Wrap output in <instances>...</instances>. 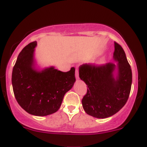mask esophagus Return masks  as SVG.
Masks as SVG:
<instances>
[{
  "label": "esophagus",
  "instance_id": "esophagus-1",
  "mask_svg": "<svg viewBox=\"0 0 147 147\" xmlns=\"http://www.w3.org/2000/svg\"><path fill=\"white\" fill-rule=\"evenodd\" d=\"M75 77H76V78H79V72L78 68H76V69H75Z\"/></svg>",
  "mask_w": 147,
  "mask_h": 147
}]
</instances>
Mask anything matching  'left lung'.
<instances>
[{"label":"left lung","mask_w":147,"mask_h":147,"mask_svg":"<svg viewBox=\"0 0 147 147\" xmlns=\"http://www.w3.org/2000/svg\"><path fill=\"white\" fill-rule=\"evenodd\" d=\"M113 58L118 61L105 65L83 64L79 67V77L88 87L82 99L84 111L97 118H106L121 110L129 96L132 86V69L124 50L115 42ZM118 69L117 77L113 72ZM87 87V86H86Z\"/></svg>","instance_id":"8db88e82"}]
</instances>
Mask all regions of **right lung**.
<instances>
[{"mask_svg":"<svg viewBox=\"0 0 147 147\" xmlns=\"http://www.w3.org/2000/svg\"><path fill=\"white\" fill-rule=\"evenodd\" d=\"M37 42L29 43L18 55L12 69L14 95L19 105L29 114L46 116L61 107L63 97L75 81V67L61 72L54 67L42 71L34 68V50Z\"/></svg>","mask_w":147,"mask_h":147,"instance_id":"1","label":"right lung"}]
</instances>
